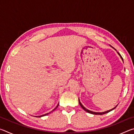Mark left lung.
Masks as SVG:
<instances>
[{
  "label": "left lung",
  "instance_id": "1",
  "mask_svg": "<svg viewBox=\"0 0 134 134\" xmlns=\"http://www.w3.org/2000/svg\"><path fill=\"white\" fill-rule=\"evenodd\" d=\"M115 50H116V49H115ZM118 54H119V56H120V57H121V58H122V61H123V58H122V56L121 55V54H120L118 53ZM79 104H80V105L81 107L83 109L86 111V112H87L89 113H92V114H93V115H103V114H105V113H108V112H109L110 111H111V110H112L116 108V106H118V105H116V106H115V108H113V109H112L109 110H107V111H105V112H93V111H91V110H88L87 109H86V108L84 107L83 105H82V104L81 103V102H80V100H79Z\"/></svg>",
  "mask_w": 134,
  "mask_h": 134
}]
</instances>
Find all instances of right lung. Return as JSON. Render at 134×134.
I'll return each mask as SVG.
<instances>
[{"mask_svg":"<svg viewBox=\"0 0 134 134\" xmlns=\"http://www.w3.org/2000/svg\"><path fill=\"white\" fill-rule=\"evenodd\" d=\"M58 105H59V103L58 104V105H57V106H56V107L55 108H54V109L53 110H52L51 111V112H53V111H54V110H55V109L57 108L58 107ZM51 112H49V113H45V114H44V115H41V116H36L35 117H42V116H45V115H48V114H49V113H50Z\"/></svg>","mask_w":134,"mask_h":134,"instance_id":"1","label":"right lung"}]
</instances>
